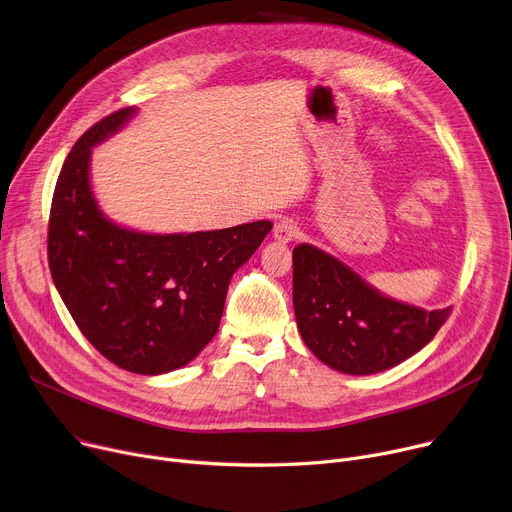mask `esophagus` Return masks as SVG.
<instances>
[{
  "instance_id": "34e87169",
  "label": "esophagus",
  "mask_w": 512,
  "mask_h": 512,
  "mask_svg": "<svg viewBox=\"0 0 512 512\" xmlns=\"http://www.w3.org/2000/svg\"><path fill=\"white\" fill-rule=\"evenodd\" d=\"M298 236V226L290 218H282L274 226V238L280 243H290Z\"/></svg>"
}]
</instances>
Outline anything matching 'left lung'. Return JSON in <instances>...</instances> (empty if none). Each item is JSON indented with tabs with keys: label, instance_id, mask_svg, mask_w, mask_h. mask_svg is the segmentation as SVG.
I'll return each mask as SVG.
<instances>
[{
	"label": "left lung",
	"instance_id": "obj_1",
	"mask_svg": "<svg viewBox=\"0 0 512 512\" xmlns=\"http://www.w3.org/2000/svg\"><path fill=\"white\" fill-rule=\"evenodd\" d=\"M292 298L302 342L323 364L346 374H374L420 352L447 321L381 294L333 255L298 245L292 251Z\"/></svg>",
	"mask_w": 512,
	"mask_h": 512
}]
</instances>
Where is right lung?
<instances>
[{
    "label": "right lung",
    "mask_w": 512,
    "mask_h": 512,
    "mask_svg": "<svg viewBox=\"0 0 512 512\" xmlns=\"http://www.w3.org/2000/svg\"><path fill=\"white\" fill-rule=\"evenodd\" d=\"M135 113L127 107L98 121L65 158L47 255L55 288L88 342L119 368L154 377L189 364L212 342L232 274L274 224L150 234L107 218L90 185L92 148Z\"/></svg>",
    "instance_id": "right-lung-1"
}]
</instances>
